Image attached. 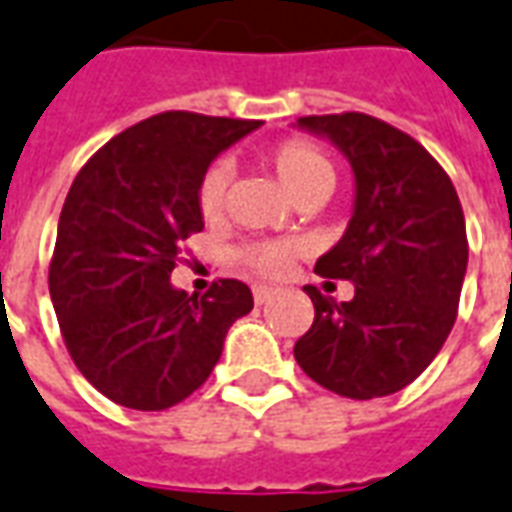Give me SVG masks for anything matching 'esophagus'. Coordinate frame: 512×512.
<instances>
[{
  "instance_id": "34e87169",
  "label": "esophagus",
  "mask_w": 512,
  "mask_h": 512,
  "mask_svg": "<svg viewBox=\"0 0 512 512\" xmlns=\"http://www.w3.org/2000/svg\"><path fill=\"white\" fill-rule=\"evenodd\" d=\"M270 298H273V287H267V284H256L253 287V301L256 303L270 301Z\"/></svg>"
}]
</instances>
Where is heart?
<instances>
[{
  "label": "heart",
  "instance_id": "b5f03b06",
  "mask_svg": "<svg viewBox=\"0 0 512 512\" xmlns=\"http://www.w3.org/2000/svg\"><path fill=\"white\" fill-rule=\"evenodd\" d=\"M267 161L276 169L278 181L290 192L298 203L306 197H326L334 189V164L331 158L315 142L309 139H284L276 147L267 150ZM228 164H211L195 189L197 214L206 222H214L225 206V189H228ZM303 253L301 239H267V242H253L242 245L231 253V262L245 270L250 276L259 278H281L290 264Z\"/></svg>",
  "mask_w": 512,
  "mask_h": 512
}]
</instances>
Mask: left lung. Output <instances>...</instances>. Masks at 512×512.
Instances as JSON below:
<instances>
[{
  "label": "left lung",
  "instance_id": "8db88e82",
  "mask_svg": "<svg viewBox=\"0 0 512 512\" xmlns=\"http://www.w3.org/2000/svg\"><path fill=\"white\" fill-rule=\"evenodd\" d=\"M298 125L348 155L357 206L315 264L317 276L354 281V298L337 303L306 287L315 323L295 359L337 396H390L424 373L457 320L468 264L460 197L424 144L376 116H301Z\"/></svg>",
  "mask_w": 512,
  "mask_h": 512
}]
</instances>
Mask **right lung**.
<instances>
[{
  "label": "right lung",
  "mask_w": 512,
  "mask_h": 512,
  "mask_svg": "<svg viewBox=\"0 0 512 512\" xmlns=\"http://www.w3.org/2000/svg\"><path fill=\"white\" fill-rule=\"evenodd\" d=\"M256 128V119L164 111L102 144L74 178L49 295L77 370L122 407L155 412L192 396L225 331L253 309L236 278H217L197 298L172 290L169 273L183 242L203 231L200 175Z\"/></svg>",
  "instance_id": "1"
}]
</instances>
